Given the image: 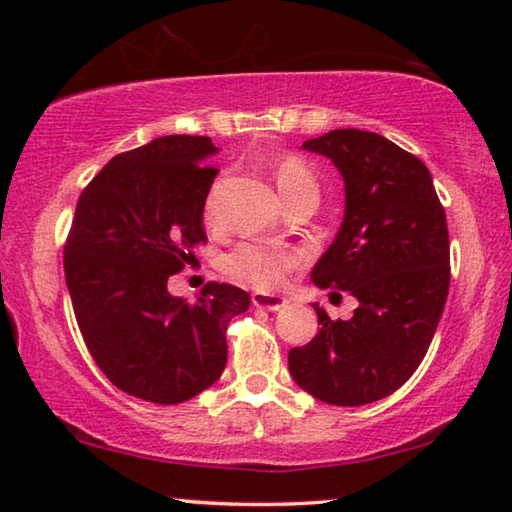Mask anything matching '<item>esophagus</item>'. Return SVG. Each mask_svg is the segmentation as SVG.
<instances>
[{
    "mask_svg": "<svg viewBox=\"0 0 512 512\" xmlns=\"http://www.w3.org/2000/svg\"><path fill=\"white\" fill-rule=\"evenodd\" d=\"M253 305L266 311H280L287 307V300L282 296H271V293H253Z\"/></svg>",
    "mask_w": 512,
    "mask_h": 512,
    "instance_id": "34e87169",
    "label": "esophagus"
}]
</instances>
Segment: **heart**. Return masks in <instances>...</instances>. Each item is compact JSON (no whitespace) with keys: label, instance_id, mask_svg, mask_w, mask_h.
Returning <instances> with one entry per match:
<instances>
[{"label":"heart","instance_id":"b5f03b06","mask_svg":"<svg viewBox=\"0 0 512 512\" xmlns=\"http://www.w3.org/2000/svg\"><path fill=\"white\" fill-rule=\"evenodd\" d=\"M275 185L280 189L282 201L287 203L293 196L300 194H318V183L314 173L296 155L277 160L275 164ZM207 216H214V194L207 198L205 207ZM302 255L296 250L271 248L259 244H241L230 255L223 257V271L235 282L246 284L259 291H275L284 287L287 275L298 268Z\"/></svg>","mask_w":512,"mask_h":512}]
</instances>
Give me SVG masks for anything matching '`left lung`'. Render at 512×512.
Here are the masks:
<instances>
[{
	"label": "left lung",
	"mask_w": 512,
	"mask_h": 512,
	"mask_svg": "<svg viewBox=\"0 0 512 512\" xmlns=\"http://www.w3.org/2000/svg\"><path fill=\"white\" fill-rule=\"evenodd\" d=\"M302 149L332 160L345 185L343 223L311 280L359 307L289 352L296 384L316 400L361 406L395 393L420 366L449 291V235L429 169L386 137L329 131Z\"/></svg>",
	"instance_id": "1"
}]
</instances>
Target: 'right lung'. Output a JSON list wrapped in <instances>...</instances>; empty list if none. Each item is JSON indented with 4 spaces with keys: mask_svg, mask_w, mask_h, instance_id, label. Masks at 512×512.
Returning <instances> with one entry per match:
<instances>
[{
    "mask_svg": "<svg viewBox=\"0 0 512 512\" xmlns=\"http://www.w3.org/2000/svg\"><path fill=\"white\" fill-rule=\"evenodd\" d=\"M219 149L210 137L164 135L119 153L83 189L65 246L76 323L119 391L180 404L221 377L225 329L250 298L210 282L189 305L167 282L205 241L203 207Z\"/></svg>",
    "mask_w": 512,
    "mask_h": 512,
    "instance_id": "obj_1",
    "label": "right lung"
}]
</instances>
